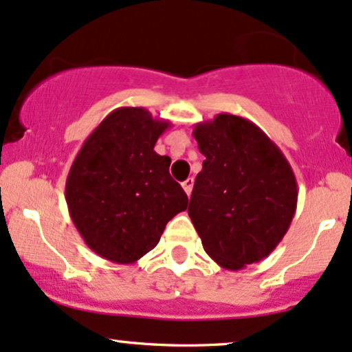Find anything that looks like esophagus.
I'll return each mask as SVG.
<instances>
[{"label":"esophagus","mask_w":352,"mask_h":352,"mask_svg":"<svg viewBox=\"0 0 352 352\" xmlns=\"http://www.w3.org/2000/svg\"><path fill=\"white\" fill-rule=\"evenodd\" d=\"M182 187H184L185 193H187V195L190 197V193H192V188H193V179H187V180H185L184 184H182Z\"/></svg>","instance_id":"34e87169"}]
</instances>
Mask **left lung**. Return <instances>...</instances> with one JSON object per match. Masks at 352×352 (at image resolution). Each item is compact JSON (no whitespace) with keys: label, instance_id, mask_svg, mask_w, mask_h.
<instances>
[{"label":"left lung","instance_id":"obj_1","mask_svg":"<svg viewBox=\"0 0 352 352\" xmlns=\"http://www.w3.org/2000/svg\"><path fill=\"white\" fill-rule=\"evenodd\" d=\"M205 155L188 215L207 254L236 272L276 248L296 212L298 184L285 153L245 117L217 114L195 124Z\"/></svg>","mask_w":352,"mask_h":352}]
</instances>
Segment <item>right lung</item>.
<instances>
[{"instance_id": "right-lung-1", "label": "right lung", "mask_w": 352, "mask_h": 352, "mask_svg": "<svg viewBox=\"0 0 352 352\" xmlns=\"http://www.w3.org/2000/svg\"><path fill=\"white\" fill-rule=\"evenodd\" d=\"M168 127L147 109L119 107L84 140L71 165V220L104 260L135 263L155 248L168 220L187 210V193L168 173L170 157L153 151Z\"/></svg>"}]
</instances>
